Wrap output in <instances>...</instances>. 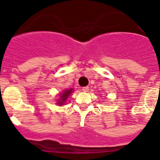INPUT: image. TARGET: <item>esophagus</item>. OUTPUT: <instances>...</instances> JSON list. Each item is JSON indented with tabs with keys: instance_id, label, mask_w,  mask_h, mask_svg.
<instances>
[{
	"instance_id": "1",
	"label": "esophagus",
	"mask_w": 160,
	"mask_h": 160,
	"mask_svg": "<svg viewBox=\"0 0 160 160\" xmlns=\"http://www.w3.org/2000/svg\"><path fill=\"white\" fill-rule=\"evenodd\" d=\"M82 90H83V91L84 92H88V90H89V88H88V87H84V88H82Z\"/></svg>"
}]
</instances>
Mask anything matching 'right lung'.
Segmentation results:
<instances>
[{
	"label": "right lung",
	"mask_w": 160,
	"mask_h": 160,
	"mask_svg": "<svg viewBox=\"0 0 160 160\" xmlns=\"http://www.w3.org/2000/svg\"><path fill=\"white\" fill-rule=\"evenodd\" d=\"M71 91H72V90H71V89L65 90V91H64V93H62V96L60 97V98H61L60 100H59V101H58V104H60V105H61V104H63V103L65 102L66 101H67V98H68L69 95L70 94Z\"/></svg>",
	"instance_id": "add662e5"
}]
</instances>
